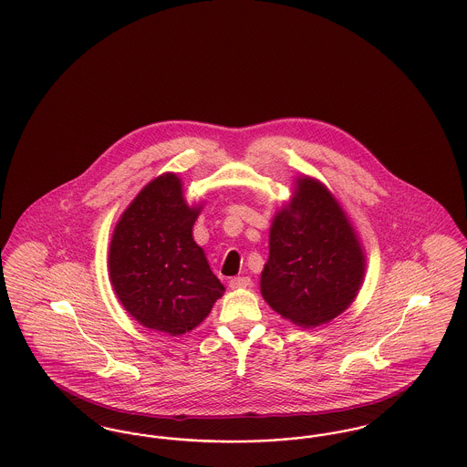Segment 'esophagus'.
I'll return each mask as SVG.
<instances>
[{
  "label": "esophagus",
  "instance_id": "esophagus-1",
  "mask_svg": "<svg viewBox=\"0 0 467 467\" xmlns=\"http://www.w3.org/2000/svg\"><path fill=\"white\" fill-rule=\"evenodd\" d=\"M250 285H252V280H250L248 276H234V278H231V282H229V287L233 290L246 289V287H250Z\"/></svg>",
  "mask_w": 467,
  "mask_h": 467
}]
</instances>
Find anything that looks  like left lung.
Segmentation results:
<instances>
[{
    "mask_svg": "<svg viewBox=\"0 0 467 467\" xmlns=\"http://www.w3.org/2000/svg\"><path fill=\"white\" fill-rule=\"evenodd\" d=\"M364 275V248L341 202L320 180L296 178L269 227L265 301L303 329L318 327L356 301Z\"/></svg>",
    "mask_w": 467,
    "mask_h": 467,
    "instance_id": "left-lung-1",
    "label": "left lung"
}]
</instances>
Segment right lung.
Here are the masks:
<instances>
[{
	"label": "right lung",
	"mask_w": 467,
	"mask_h": 467,
	"mask_svg": "<svg viewBox=\"0 0 467 467\" xmlns=\"http://www.w3.org/2000/svg\"><path fill=\"white\" fill-rule=\"evenodd\" d=\"M201 210V201H185L182 178L168 171L150 180L115 223L111 287L124 310L147 329L191 333L225 292L192 238Z\"/></svg>",
	"instance_id": "1"
}]
</instances>
